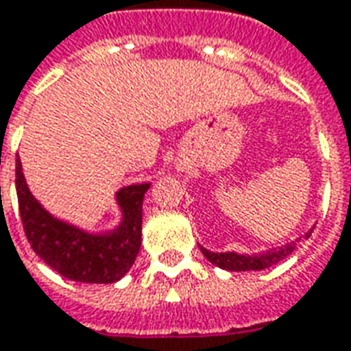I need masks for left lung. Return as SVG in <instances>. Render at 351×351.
Returning <instances> with one entry per match:
<instances>
[{
  "mask_svg": "<svg viewBox=\"0 0 351 351\" xmlns=\"http://www.w3.org/2000/svg\"><path fill=\"white\" fill-rule=\"evenodd\" d=\"M313 230H309L305 237L311 236ZM295 249V243H288V245L278 247V249H272V251H267V253H261V255H239V253H213L208 249L201 247L203 255L213 265L220 267V269L230 270V272H245V270H265L280 263L282 258H286L288 255L293 253Z\"/></svg>",
  "mask_w": 351,
  "mask_h": 351,
  "instance_id": "obj_1",
  "label": "left lung"
}]
</instances>
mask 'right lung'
I'll list each match as a JSON object with an SVG mask.
<instances>
[{"label":"right lung","mask_w":351,"mask_h":351,"mask_svg":"<svg viewBox=\"0 0 351 351\" xmlns=\"http://www.w3.org/2000/svg\"><path fill=\"white\" fill-rule=\"evenodd\" d=\"M16 197L21 220L34 253L65 278L84 284H114L133 267L141 249L143 199L150 183H133L115 193L121 222L93 234L48 213L30 193L16 160Z\"/></svg>","instance_id":"right-lung-1"}]
</instances>
